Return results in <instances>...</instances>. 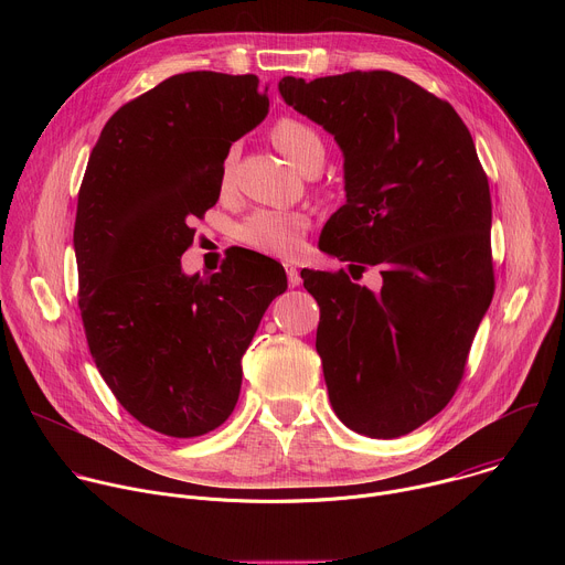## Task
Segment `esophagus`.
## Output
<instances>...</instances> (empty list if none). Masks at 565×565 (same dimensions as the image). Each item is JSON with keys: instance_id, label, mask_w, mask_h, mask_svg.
<instances>
[{"instance_id": "obj_1", "label": "esophagus", "mask_w": 565, "mask_h": 565, "mask_svg": "<svg viewBox=\"0 0 565 565\" xmlns=\"http://www.w3.org/2000/svg\"><path fill=\"white\" fill-rule=\"evenodd\" d=\"M286 268V275H288V284L295 288V286H299L301 284V277H299V270L295 268V266H290V264H286L284 266Z\"/></svg>"}]
</instances>
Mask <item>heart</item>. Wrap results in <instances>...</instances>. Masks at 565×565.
<instances>
[{"mask_svg": "<svg viewBox=\"0 0 565 565\" xmlns=\"http://www.w3.org/2000/svg\"><path fill=\"white\" fill-rule=\"evenodd\" d=\"M270 138L279 151H284L292 163L303 170L312 172L324 160V138L301 118L281 116L270 127ZM234 168V149L227 151L223 160V181L230 179ZM310 230V216L297 210H270L262 207L250 212L236 227V238L246 248L279 257V259H295L303 250V241Z\"/></svg>", "mask_w": 565, "mask_h": 565, "instance_id": "obj_1", "label": "heart"}]
</instances>
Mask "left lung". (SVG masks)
Returning <instances> with one entry per match:
<instances>
[{
  "mask_svg": "<svg viewBox=\"0 0 565 565\" xmlns=\"http://www.w3.org/2000/svg\"><path fill=\"white\" fill-rule=\"evenodd\" d=\"M279 92L344 151L347 203L319 248L353 279L382 268L377 292L344 270H301L331 405L358 434L405 436L454 397L494 297L488 174L456 109L405 75H288Z\"/></svg>",
  "mask_w": 565,
  "mask_h": 565,
  "instance_id": "8db88e82",
  "label": "left lung"
}]
</instances>
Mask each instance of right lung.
I'll list each match as a JSON object with an SVG mask.
<instances>
[{
  "label": "right lung",
  "mask_w": 565,
  "mask_h": 565,
  "mask_svg": "<svg viewBox=\"0 0 565 565\" xmlns=\"http://www.w3.org/2000/svg\"><path fill=\"white\" fill-rule=\"evenodd\" d=\"M266 114L253 73H179L122 105L92 149L73 227L79 317L122 409L158 434L196 438L230 418L241 358L286 290L284 268L250 250L210 277L181 273L230 145Z\"/></svg>",
  "instance_id": "1"
}]
</instances>
